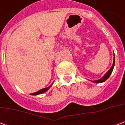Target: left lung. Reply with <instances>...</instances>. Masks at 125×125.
Wrapping results in <instances>:
<instances>
[{"label":"left lung","instance_id":"1","mask_svg":"<svg viewBox=\"0 0 125 125\" xmlns=\"http://www.w3.org/2000/svg\"><path fill=\"white\" fill-rule=\"evenodd\" d=\"M115 54H114V60H113V63L112 66H111V68H110V70L108 71L106 73H105L103 77H102L101 78L99 79V80H94V81H92V82H94V83H102V82H105L106 80H107L109 77H110V74L111 73L113 72V69H114V67H115Z\"/></svg>","mask_w":125,"mask_h":125}]
</instances>
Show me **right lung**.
<instances>
[{
	"mask_svg": "<svg viewBox=\"0 0 125 125\" xmlns=\"http://www.w3.org/2000/svg\"><path fill=\"white\" fill-rule=\"evenodd\" d=\"M53 82L52 83L50 86H49V87H47V88H43V89L40 90H39V91H37V92H35V93H33V94H31V95H33V96H35V95H38V94H43V93H44V92H45L46 91H47L50 88V87L52 86V85H53Z\"/></svg>",
	"mask_w": 125,
	"mask_h": 125,
	"instance_id": "1",
	"label": "right lung"
}]
</instances>
